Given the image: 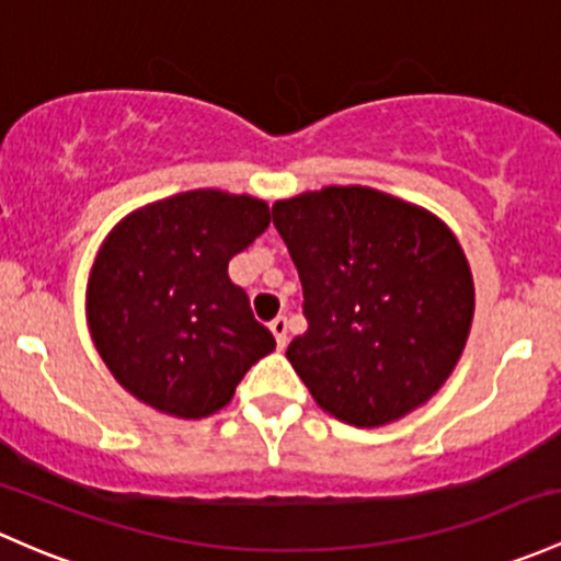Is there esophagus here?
Masks as SVG:
<instances>
[{"mask_svg":"<svg viewBox=\"0 0 561 561\" xmlns=\"http://www.w3.org/2000/svg\"><path fill=\"white\" fill-rule=\"evenodd\" d=\"M271 333H274V339H276V346H279V350H285L287 346V320L285 317H276V320H271Z\"/></svg>","mask_w":561,"mask_h":561,"instance_id":"34e87169","label":"esophagus"}]
</instances>
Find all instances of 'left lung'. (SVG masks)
I'll return each mask as SVG.
<instances>
[{"label": "left lung", "mask_w": 561, "mask_h": 561, "mask_svg": "<svg viewBox=\"0 0 561 561\" xmlns=\"http://www.w3.org/2000/svg\"><path fill=\"white\" fill-rule=\"evenodd\" d=\"M304 285L287 346L322 411L385 427L427 403L473 325L468 257L438 215L365 185H330L271 209Z\"/></svg>", "instance_id": "left-lung-1"}]
</instances>
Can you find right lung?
Here are the masks:
<instances>
[{"label":"right lung","mask_w":561,"mask_h":561,"mask_svg":"<svg viewBox=\"0 0 561 561\" xmlns=\"http://www.w3.org/2000/svg\"><path fill=\"white\" fill-rule=\"evenodd\" d=\"M271 222L247 193L198 187L128 211L93 257L85 322L99 357L134 398L204 420L276 346L228 279V261Z\"/></svg>","instance_id":"add662e5"}]
</instances>
